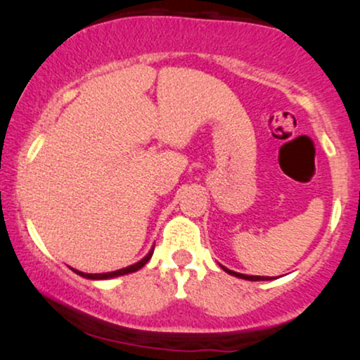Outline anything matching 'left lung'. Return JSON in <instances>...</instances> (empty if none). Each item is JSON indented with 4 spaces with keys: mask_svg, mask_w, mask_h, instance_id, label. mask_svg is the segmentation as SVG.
<instances>
[{
    "mask_svg": "<svg viewBox=\"0 0 360 360\" xmlns=\"http://www.w3.org/2000/svg\"><path fill=\"white\" fill-rule=\"evenodd\" d=\"M229 274L232 276H237V278H242V279H247V281H267L269 278H264V276H245V274H238V272H233V271H229L226 267H223Z\"/></svg>",
    "mask_w": 360,
    "mask_h": 360,
    "instance_id": "left-lung-1",
    "label": "left lung"
}]
</instances>
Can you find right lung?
I'll return each mask as SVG.
<instances>
[{"label": "right lung", "mask_w": 360, "mask_h": 360, "mask_svg": "<svg viewBox=\"0 0 360 360\" xmlns=\"http://www.w3.org/2000/svg\"><path fill=\"white\" fill-rule=\"evenodd\" d=\"M150 257H152V250L148 252V255H146V257L140 260V262L134 264V266H128V267H125V269H118V271H113V272H105V274H84V272H81V271H74V272L82 276V278H88V279H110V278H117V276L128 274V272H135V271L142 269V267L146 266Z\"/></svg>", "instance_id": "1"}]
</instances>
